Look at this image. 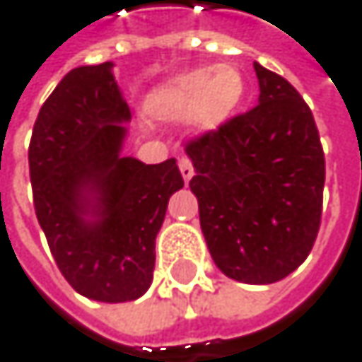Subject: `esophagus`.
<instances>
[{
	"label": "esophagus",
	"mask_w": 362,
	"mask_h": 362,
	"mask_svg": "<svg viewBox=\"0 0 362 362\" xmlns=\"http://www.w3.org/2000/svg\"><path fill=\"white\" fill-rule=\"evenodd\" d=\"M179 170H181L183 181L187 183V181L194 177V164H192V160H189V158H181V160H179Z\"/></svg>",
	"instance_id": "esophagus-1"
}]
</instances>
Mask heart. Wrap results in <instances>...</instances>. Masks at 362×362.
I'll return each mask as SVG.
<instances>
[{"mask_svg":"<svg viewBox=\"0 0 362 362\" xmlns=\"http://www.w3.org/2000/svg\"><path fill=\"white\" fill-rule=\"evenodd\" d=\"M245 91L243 76L233 66L196 68L151 95V108L168 119H194L202 127H215L230 117Z\"/></svg>","mask_w":362,"mask_h":362,"instance_id":"heart-1","label":"heart"}]
</instances>
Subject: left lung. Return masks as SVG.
<instances>
[{"mask_svg":"<svg viewBox=\"0 0 362 362\" xmlns=\"http://www.w3.org/2000/svg\"><path fill=\"white\" fill-rule=\"evenodd\" d=\"M260 102L185 143L200 228L223 275L273 284L309 256L322 219L325 151L311 108L254 64Z\"/></svg>","mask_w":362,"mask_h":362,"instance_id":"8db88e82","label":"left lung"}]
</instances>
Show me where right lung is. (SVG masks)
<instances>
[{
  "mask_svg": "<svg viewBox=\"0 0 362 362\" xmlns=\"http://www.w3.org/2000/svg\"><path fill=\"white\" fill-rule=\"evenodd\" d=\"M110 68L70 70L42 104L29 179L35 217L66 281L87 298L123 303L151 286L156 237L183 177L175 158L143 164L119 156L129 108ZM87 212L98 219L89 222Z\"/></svg>",
  "mask_w": 362,
  "mask_h": 362,
  "instance_id": "obj_1",
  "label": "right lung"
}]
</instances>
